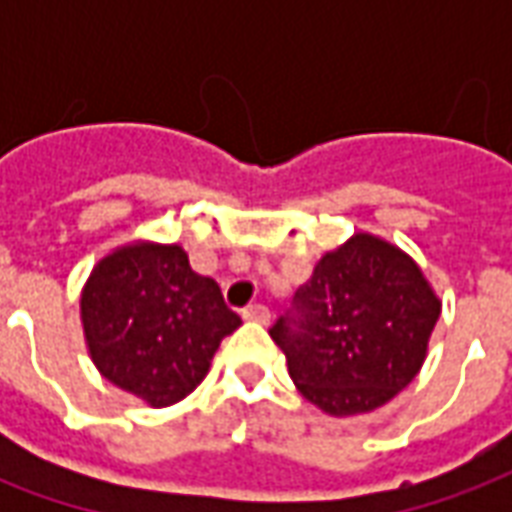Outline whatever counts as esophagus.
Returning <instances> with one entry per match:
<instances>
[{"label":"esophagus","mask_w":512,"mask_h":512,"mask_svg":"<svg viewBox=\"0 0 512 512\" xmlns=\"http://www.w3.org/2000/svg\"><path fill=\"white\" fill-rule=\"evenodd\" d=\"M244 318L255 323H268L271 321V312L263 304H249V307H244Z\"/></svg>","instance_id":"1"}]
</instances>
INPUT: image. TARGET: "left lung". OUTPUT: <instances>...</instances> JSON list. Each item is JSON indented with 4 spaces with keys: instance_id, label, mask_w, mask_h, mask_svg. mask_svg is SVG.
Instances as JSON below:
<instances>
[{
    "instance_id": "obj_1",
    "label": "left lung",
    "mask_w": 512,
    "mask_h": 512,
    "mask_svg": "<svg viewBox=\"0 0 512 512\" xmlns=\"http://www.w3.org/2000/svg\"><path fill=\"white\" fill-rule=\"evenodd\" d=\"M439 312L411 257L359 233L318 260L268 334L301 395L332 417H351L414 381Z\"/></svg>"
}]
</instances>
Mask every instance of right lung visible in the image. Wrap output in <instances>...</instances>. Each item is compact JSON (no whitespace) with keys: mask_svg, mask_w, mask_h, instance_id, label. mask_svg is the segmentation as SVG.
Wrapping results in <instances>:
<instances>
[{"mask_svg":"<svg viewBox=\"0 0 512 512\" xmlns=\"http://www.w3.org/2000/svg\"><path fill=\"white\" fill-rule=\"evenodd\" d=\"M95 367L150 406H172L200 384L216 348L241 326L211 277L180 246H123L95 266L82 293Z\"/></svg>","mask_w":512,"mask_h":512,"instance_id":"add662e5","label":"right lung"}]
</instances>
